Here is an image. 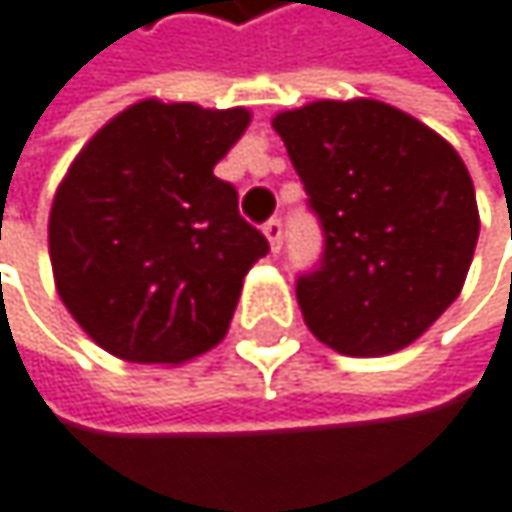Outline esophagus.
I'll return each instance as SVG.
<instances>
[{
  "instance_id": "obj_1",
  "label": "esophagus",
  "mask_w": 512,
  "mask_h": 512,
  "mask_svg": "<svg viewBox=\"0 0 512 512\" xmlns=\"http://www.w3.org/2000/svg\"><path fill=\"white\" fill-rule=\"evenodd\" d=\"M264 236L270 239V248L279 254V248H282V221H279V218H270V221L264 224Z\"/></svg>"
}]
</instances>
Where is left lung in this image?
Instances as JSON below:
<instances>
[{
  "mask_svg": "<svg viewBox=\"0 0 512 512\" xmlns=\"http://www.w3.org/2000/svg\"><path fill=\"white\" fill-rule=\"evenodd\" d=\"M324 230L297 279L306 327L340 355L379 358L452 306L480 236L473 181L431 127L379 99H318L273 118Z\"/></svg>",
  "mask_w": 512,
  "mask_h": 512,
  "instance_id": "left-lung-1",
  "label": "left lung"
}]
</instances>
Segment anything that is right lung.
<instances>
[{
	"instance_id": "right-lung-1",
	"label": "right lung",
	"mask_w": 512,
	"mask_h": 512,
	"mask_svg": "<svg viewBox=\"0 0 512 512\" xmlns=\"http://www.w3.org/2000/svg\"><path fill=\"white\" fill-rule=\"evenodd\" d=\"M248 121V108L142 99L60 181L48 221L57 294L115 358L181 364L224 340L245 273L270 251L215 175Z\"/></svg>"
}]
</instances>
